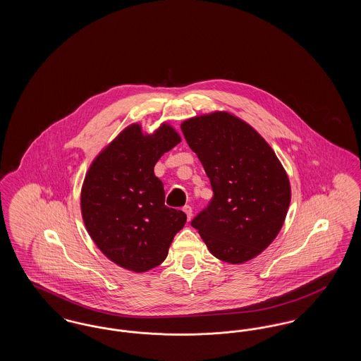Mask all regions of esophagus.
I'll list each match as a JSON object with an SVG mask.
<instances>
[{
  "instance_id": "esophagus-1",
  "label": "esophagus",
  "mask_w": 361,
  "mask_h": 361,
  "mask_svg": "<svg viewBox=\"0 0 361 361\" xmlns=\"http://www.w3.org/2000/svg\"><path fill=\"white\" fill-rule=\"evenodd\" d=\"M183 211H184V212H185V214H187V218H188V221H189V219H190V218H192V207L184 206V207H183Z\"/></svg>"
}]
</instances>
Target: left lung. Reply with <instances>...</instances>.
Wrapping results in <instances>:
<instances>
[{"instance_id":"1","label":"left lung","mask_w":361,"mask_h":361,"mask_svg":"<svg viewBox=\"0 0 361 361\" xmlns=\"http://www.w3.org/2000/svg\"><path fill=\"white\" fill-rule=\"evenodd\" d=\"M214 197L190 224L219 259L240 264L275 240L291 202L290 181L271 146L245 121L216 112L181 124Z\"/></svg>"}]
</instances>
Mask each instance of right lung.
I'll use <instances>...</instances> for the list:
<instances>
[{
	"instance_id": "right-lung-1",
	"label": "right lung",
	"mask_w": 361,
	"mask_h": 361,
	"mask_svg": "<svg viewBox=\"0 0 361 361\" xmlns=\"http://www.w3.org/2000/svg\"><path fill=\"white\" fill-rule=\"evenodd\" d=\"M164 124L143 135L137 124L127 127L86 174L81 209L86 230L106 257L134 272H146L166 256L187 215L165 206L162 181L154 165L180 143Z\"/></svg>"
}]
</instances>
